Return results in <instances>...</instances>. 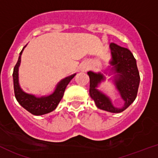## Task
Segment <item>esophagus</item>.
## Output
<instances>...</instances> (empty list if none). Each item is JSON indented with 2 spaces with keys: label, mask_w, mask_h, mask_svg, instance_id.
Here are the masks:
<instances>
[{
  "label": "esophagus",
  "mask_w": 158,
  "mask_h": 158,
  "mask_svg": "<svg viewBox=\"0 0 158 158\" xmlns=\"http://www.w3.org/2000/svg\"><path fill=\"white\" fill-rule=\"evenodd\" d=\"M87 69H88L87 65L82 64L80 66V70L82 71V72H86V71H87Z\"/></svg>",
  "instance_id": "esophagus-1"
}]
</instances>
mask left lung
<instances>
[{
    "instance_id": "left-lung-1",
    "label": "left lung",
    "mask_w": 158,
    "mask_h": 158,
    "mask_svg": "<svg viewBox=\"0 0 158 158\" xmlns=\"http://www.w3.org/2000/svg\"><path fill=\"white\" fill-rule=\"evenodd\" d=\"M112 60L111 65L116 76H115V84L124 101L122 108H116L113 106L110 99L96 89L98 85L105 79L101 73L88 72L89 77V96L94 101L97 107L110 113H119L129 107L137 96L140 76L138 70L136 60L128 49L122 47L116 43L110 44Z\"/></svg>"
}]
</instances>
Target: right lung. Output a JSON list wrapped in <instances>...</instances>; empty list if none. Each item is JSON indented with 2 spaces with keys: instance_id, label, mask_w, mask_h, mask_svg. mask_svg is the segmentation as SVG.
Wrapping results in <instances>:
<instances>
[{
  "instance_id": "obj_1",
  "label": "right lung",
  "mask_w": 158,
  "mask_h": 158,
  "mask_svg": "<svg viewBox=\"0 0 158 158\" xmlns=\"http://www.w3.org/2000/svg\"><path fill=\"white\" fill-rule=\"evenodd\" d=\"M23 50V49L19 53V59H18L16 64L14 67L13 74H12L14 93H15V98H16L17 102L31 114L35 115V116H40V115L50 113V112L54 110L56 106H58V104L60 103V100L63 98L64 93L67 86L69 83V82L73 79L74 76H76V74L62 79L57 84L53 94H52L49 96L36 98L34 95L26 94L21 89L19 85V80H18V70H19V67L20 64L21 54H22Z\"/></svg>"
}]
</instances>
